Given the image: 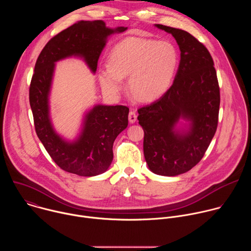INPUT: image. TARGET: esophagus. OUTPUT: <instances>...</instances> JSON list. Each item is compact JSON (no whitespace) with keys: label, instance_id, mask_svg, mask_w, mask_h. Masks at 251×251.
Here are the masks:
<instances>
[{"label":"esophagus","instance_id":"esophagus-1","mask_svg":"<svg viewBox=\"0 0 251 251\" xmlns=\"http://www.w3.org/2000/svg\"><path fill=\"white\" fill-rule=\"evenodd\" d=\"M128 118H129V122L132 123V124L137 121V115H136V113L134 111H130Z\"/></svg>","mask_w":251,"mask_h":251}]
</instances>
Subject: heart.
<instances>
[{
  "label": "heart",
  "instance_id": "obj_1",
  "mask_svg": "<svg viewBox=\"0 0 251 251\" xmlns=\"http://www.w3.org/2000/svg\"><path fill=\"white\" fill-rule=\"evenodd\" d=\"M177 65L178 53L170 42L131 37L110 50L98 79L107 94L115 96L128 76L129 91L141 101H152L168 90Z\"/></svg>",
  "mask_w": 251,
  "mask_h": 251
}]
</instances>
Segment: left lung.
I'll return each instance as SVG.
<instances>
[{
    "label": "left lung",
    "mask_w": 251,
    "mask_h": 251,
    "mask_svg": "<svg viewBox=\"0 0 251 251\" xmlns=\"http://www.w3.org/2000/svg\"><path fill=\"white\" fill-rule=\"evenodd\" d=\"M181 51L172 86L158 100L138 109L144 130V156L157 175L174 176L195 167L217 131L220 87L213 60L206 48L186 30L163 25ZM181 119L188 123L181 127Z\"/></svg>",
    "instance_id": "1"
}]
</instances>
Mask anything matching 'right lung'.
I'll return each mask as SVG.
<instances>
[{"instance_id":"1","label":"right lung","mask_w":251,"mask_h":251,"mask_svg":"<svg viewBox=\"0 0 251 251\" xmlns=\"http://www.w3.org/2000/svg\"><path fill=\"white\" fill-rule=\"evenodd\" d=\"M126 29L107 27L103 21H80L53 37L35 62L29 86L35 132L55 164L68 173L93 176L107 171L113 160V143L128 126L129 108L123 105H95L85 113L78 136L74 141L65 140L55 132L50 114L55 62L80 57L95 74L107 39Z\"/></svg>"}]
</instances>
